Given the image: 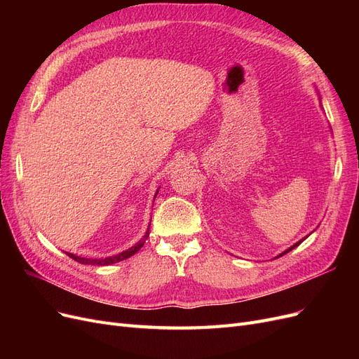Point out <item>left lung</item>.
Returning a JSON list of instances; mask_svg holds the SVG:
<instances>
[{"label": "left lung", "instance_id": "obj_1", "mask_svg": "<svg viewBox=\"0 0 359 359\" xmlns=\"http://www.w3.org/2000/svg\"><path fill=\"white\" fill-rule=\"evenodd\" d=\"M319 99H320V97H319ZM307 236H309V235H307ZM307 236H306V238H307ZM306 238H302V240H299V241H298V243H295V244H293V245H290V247H289V248H287V250H285V252H283V253H280V255H278V256H277V257H280V256H283V255H286V253H289V252H290V250H293V248H295V247H298V245H299V244H301V243H302V241H304V240H306ZM277 257H276V259H277Z\"/></svg>", "mask_w": 359, "mask_h": 359}]
</instances>
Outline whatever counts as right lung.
Instances as JSON below:
<instances>
[{
	"instance_id": "obj_1",
	"label": "right lung",
	"mask_w": 359,
	"mask_h": 359,
	"mask_svg": "<svg viewBox=\"0 0 359 359\" xmlns=\"http://www.w3.org/2000/svg\"><path fill=\"white\" fill-rule=\"evenodd\" d=\"M157 193H158V190H157ZM157 193H156V196H157ZM156 196H154V199H156ZM149 223H151V222H149ZM148 235H149V229H147L145 235H144L142 238H140V241H139V243H136L135 245H132L130 248L124 250V252L118 253V255H114V256H107V257H82V256L73 255V253H67V252H66V253H67V256H69V257L74 259L76 262H79V264H82V265H97V266L112 265V264H116V262H121V260L128 259L130 256H133L135 253H137L139 250L144 247V244H145V241H147Z\"/></svg>"
}]
</instances>
